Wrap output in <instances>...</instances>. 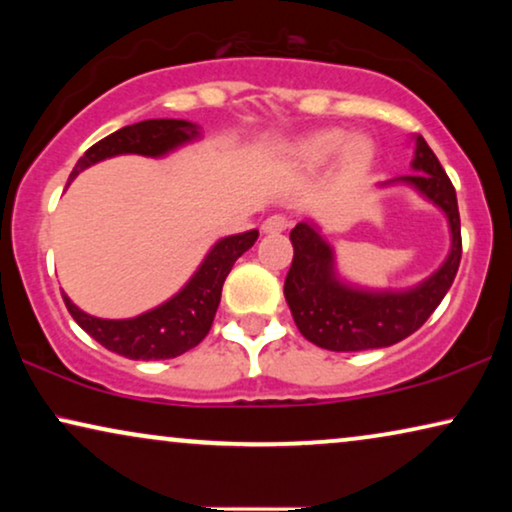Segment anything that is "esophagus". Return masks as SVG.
I'll return each mask as SVG.
<instances>
[{
    "label": "esophagus",
    "instance_id": "obj_1",
    "mask_svg": "<svg viewBox=\"0 0 512 512\" xmlns=\"http://www.w3.org/2000/svg\"><path fill=\"white\" fill-rule=\"evenodd\" d=\"M286 228H289V219H286V216H282V214L268 216V219H265L263 226H261L263 233H282V230H286Z\"/></svg>",
    "mask_w": 512,
    "mask_h": 512
}]
</instances>
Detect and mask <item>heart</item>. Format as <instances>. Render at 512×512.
I'll use <instances>...</instances> for the list:
<instances>
[{"label":"heart","mask_w":512,"mask_h":512,"mask_svg":"<svg viewBox=\"0 0 512 512\" xmlns=\"http://www.w3.org/2000/svg\"><path fill=\"white\" fill-rule=\"evenodd\" d=\"M345 142H347V132L321 130L317 135H310L298 144L296 156L303 165L317 167V165H324L326 160H331L335 153L345 146ZM370 156H373V144H370L366 137H354L352 142L345 146V158L352 165L368 163Z\"/></svg>","instance_id":"b5f03b06"}]
</instances>
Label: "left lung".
Returning a JSON list of instances; mask_svg holds the SVG:
<instances>
[{"mask_svg":"<svg viewBox=\"0 0 512 512\" xmlns=\"http://www.w3.org/2000/svg\"><path fill=\"white\" fill-rule=\"evenodd\" d=\"M412 174L387 184L412 186L440 207L450 223L452 247L445 263L422 284L405 291H370L340 279L333 247L317 223L300 221L291 230L293 263L284 298L298 331L331 352H363L396 345L417 331L450 291L461 261V221L457 193L424 137H415Z\"/></svg>","mask_w":512,"mask_h":512,"instance_id":"left-lung-1","label":"left lung"}]
</instances>
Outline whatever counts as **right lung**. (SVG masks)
I'll list each match as a JSON object with an SVG mask.
<instances>
[{"mask_svg":"<svg viewBox=\"0 0 512 512\" xmlns=\"http://www.w3.org/2000/svg\"><path fill=\"white\" fill-rule=\"evenodd\" d=\"M198 137V125L191 121H179V118H151V121L125 125V128L111 132L109 137L90 146L79 158L72 174H69V181L79 177V172L86 170V167L100 163V160L123 156V153L160 158ZM256 240L258 230L223 237L209 249L205 261L200 263V268L188 279L184 289L174 293L163 305L139 314V317H90V314L79 310L65 293H62V300H65L76 324L90 338L100 342L102 347H107L109 352L135 361L174 359V356L200 345L202 338L209 333L216 307L221 303V289L228 272L233 270L235 261L244 251L254 247Z\"/></svg>","mask_w":512,"mask_h":512,"instance_id":"right-lung-1","label":"right lung"}]
</instances>
